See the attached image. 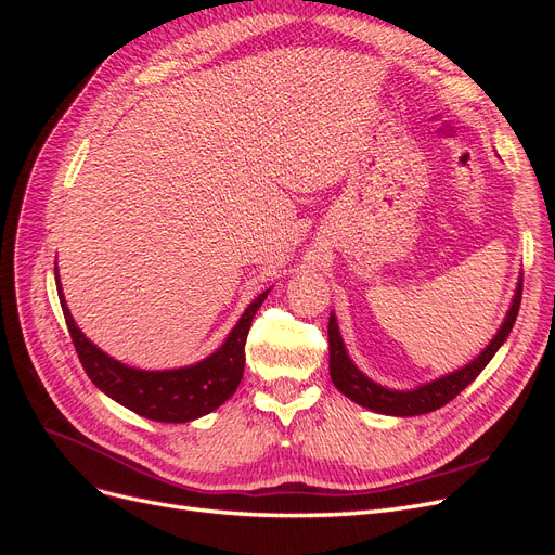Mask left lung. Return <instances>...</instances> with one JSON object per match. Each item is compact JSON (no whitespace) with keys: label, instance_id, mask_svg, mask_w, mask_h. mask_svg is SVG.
<instances>
[{"label":"left lung","instance_id":"1","mask_svg":"<svg viewBox=\"0 0 555 555\" xmlns=\"http://www.w3.org/2000/svg\"><path fill=\"white\" fill-rule=\"evenodd\" d=\"M520 292H524V275L518 278L512 306L507 310V317L502 319L498 333L493 335V340L486 345L473 361L459 367V371L447 373L442 377H435L426 384H418V386H414V389H389V386H382L375 379L367 377L365 373H361L357 363L349 359L345 340H343L340 328H338V319H335V314L331 312V317H328L331 382L335 384V389H338L343 396H347L349 400H354L357 405L371 410V412H377V414L418 416V414H428V412L440 410L442 405H447L449 400L456 398L465 389V386H469L477 379V375L495 357V351L502 347V343L509 338L518 308H520Z\"/></svg>","mask_w":555,"mask_h":555}]
</instances>
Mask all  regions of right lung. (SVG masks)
Returning a JSON list of instances; mask_svg holds the SVG:
<instances>
[{
	"label": "right lung",
	"mask_w": 555,
	"mask_h": 555,
	"mask_svg": "<svg viewBox=\"0 0 555 555\" xmlns=\"http://www.w3.org/2000/svg\"><path fill=\"white\" fill-rule=\"evenodd\" d=\"M55 282L66 326H69L78 359L82 367H86L92 384L115 402H120L122 408L162 424L194 422V418L210 414L236 393L245 371L247 331L268 292H271L266 289L251 300L241 314L236 326L229 331L227 340L206 359H201L192 365L171 367V371H141V367H131L108 357L104 349H99L88 335L78 328L69 308H66L57 263Z\"/></svg>",
	"instance_id": "right-lung-1"
}]
</instances>
